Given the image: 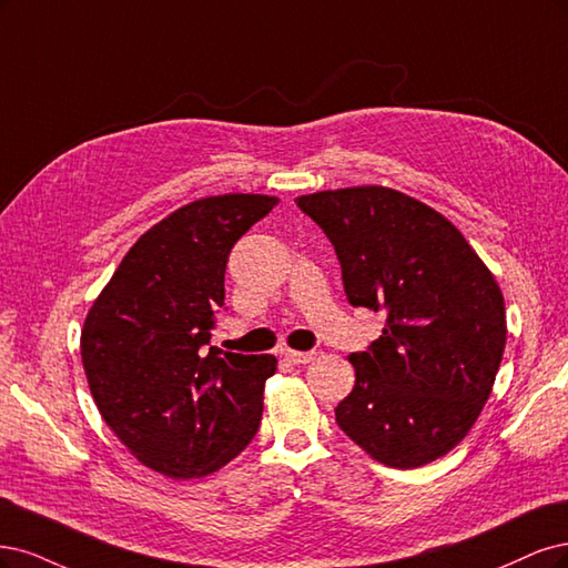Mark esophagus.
<instances>
[{"mask_svg":"<svg viewBox=\"0 0 568 568\" xmlns=\"http://www.w3.org/2000/svg\"><path fill=\"white\" fill-rule=\"evenodd\" d=\"M285 358L295 365H306L316 358V352H285Z\"/></svg>","mask_w":568,"mask_h":568,"instance_id":"obj_1","label":"esophagus"}]
</instances>
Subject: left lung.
Returning a JSON list of instances; mask_svg holds the SVG:
<instances>
[{
    "instance_id": "1",
    "label": "left lung",
    "mask_w": 568,
    "mask_h": 568,
    "mask_svg": "<svg viewBox=\"0 0 568 568\" xmlns=\"http://www.w3.org/2000/svg\"><path fill=\"white\" fill-rule=\"evenodd\" d=\"M333 243L352 306L382 311V335L349 356L339 429L375 460L423 467L463 442L500 368L503 292L446 216L382 186L297 197Z\"/></svg>"
}]
</instances>
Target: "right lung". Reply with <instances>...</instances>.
<instances>
[{"label": "right lung", "mask_w": 568, "mask_h": 568, "mask_svg": "<svg viewBox=\"0 0 568 568\" xmlns=\"http://www.w3.org/2000/svg\"><path fill=\"white\" fill-rule=\"evenodd\" d=\"M276 205L233 193L172 212L126 252L84 321L82 365L99 413L164 477H205L260 429L278 361L219 349L212 331L233 245Z\"/></svg>", "instance_id": "add662e5"}]
</instances>
